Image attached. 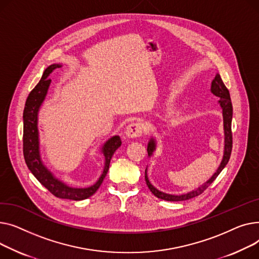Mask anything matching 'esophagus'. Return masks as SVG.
<instances>
[{
    "label": "esophagus",
    "mask_w": 259,
    "mask_h": 259,
    "mask_svg": "<svg viewBox=\"0 0 259 259\" xmlns=\"http://www.w3.org/2000/svg\"><path fill=\"white\" fill-rule=\"evenodd\" d=\"M142 135V125L139 122H133L125 128V136L127 138H138Z\"/></svg>",
    "instance_id": "obj_1"
}]
</instances>
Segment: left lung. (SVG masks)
<instances>
[{"label":"left lung","instance_id":"8db88e82","mask_svg":"<svg viewBox=\"0 0 259 259\" xmlns=\"http://www.w3.org/2000/svg\"><path fill=\"white\" fill-rule=\"evenodd\" d=\"M211 93L215 95L217 97L220 98L219 103L221 105V108L223 110V119H224V134H225V146H224V155L222 162L219 166V168L217 171L212 175V177L207 180L204 184L197 187L194 190H191L187 193L183 194H169L163 192L159 189H157L153 184L150 183L148 180L147 176V168L145 169V182L146 185L149 188V190L154 193L155 196H157L158 199L164 200V201H169V202H179V201H186L189 199H192V197H195L197 195H200L203 193L213 182L218 176L222 172V170L225 168V166L227 163L229 162L230 156H231V150H232V133H231V122H232V115H233V109H232V103H231V98L229 91L226 88L224 84L220 74H217L214 79L211 82ZM157 143L154 137H151L148 144H147V154L148 157H151L154 155V151L156 150Z\"/></svg>","mask_w":259,"mask_h":259}]
</instances>
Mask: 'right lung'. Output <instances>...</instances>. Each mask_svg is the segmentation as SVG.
Segmentation results:
<instances>
[{"instance_id": "right-lung-1", "label": "right lung", "mask_w": 259, "mask_h": 259, "mask_svg": "<svg viewBox=\"0 0 259 259\" xmlns=\"http://www.w3.org/2000/svg\"><path fill=\"white\" fill-rule=\"evenodd\" d=\"M60 64H53L45 70L39 82L30 92L23 113L24 120V135H23V148L24 158L29 170L37 179L39 183L47 188L53 195L59 199H67L73 201H81L92 196L100 187L103 179L108 174L110 162L115 151L121 146V139L119 136H113L106 140L101 147V153L104 156L103 170L94 184L85 187H76L67 184L66 182L56 178L47 166L42 163L39 151V133H38V112L40 106L47 96L48 90L51 83L49 75Z\"/></svg>"}]
</instances>
